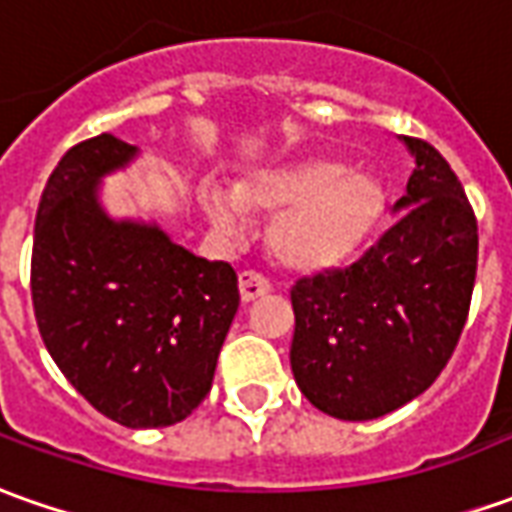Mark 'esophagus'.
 <instances>
[{
    "label": "esophagus",
    "instance_id": "1",
    "mask_svg": "<svg viewBox=\"0 0 512 512\" xmlns=\"http://www.w3.org/2000/svg\"><path fill=\"white\" fill-rule=\"evenodd\" d=\"M238 288H241V300L243 302H255L257 297H266L271 291V283L257 274V271H241L238 274Z\"/></svg>",
    "mask_w": 512,
    "mask_h": 512
}]
</instances>
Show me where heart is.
Masks as SVG:
<instances>
[{"instance_id":"b5f03b06","label":"heart","mask_w":512,"mask_h":512,"mask_svg":"<svg viewBox=\"0 0 512 512\" xmlns=\"http://www.w3.org/2000/svg\"><path fill=\"white\" fill-rule=\"evenodd\" d=\"M387 187L367 170L339 159L311 156L280 168L257 170L224 190L198 187V207L212 229L238 241L243 212L277 215L269 246L285 269L319 274L344 266L367 246L387 212Z\"/></svg>"}]
</instances>
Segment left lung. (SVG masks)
<instances>
[{
  "instance_id": "left-lung-1",
  "label": "left lung",
  "mask_w": 512,
  "mask_h": 512,
  "mask_svg": "<svg viewBox=\"0 0 512 512\" xmlns=\"http://www.w3.org/2000/svg\"><path fill=\"white\" fill-rule=\"evenodd\" d=\"M415 170L395 224L347 269L291 288V373L319 412L375 420L443 373L468 319L476 218L437 148L401 137Z\"/></svg>"
}]
</instances>
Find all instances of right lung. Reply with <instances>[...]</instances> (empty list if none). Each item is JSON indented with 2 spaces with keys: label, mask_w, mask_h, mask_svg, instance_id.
<instances>
[{
  "label": "right lung",
  "mask_w": 512,
  "mask_h": 512,
  "mask_svg": "<svg viewBox=\"0 0 512 512\" xmlns=\"http://www.w3.org/2000/svg\"><path fill=\"white\" fill-rule=\"evenodd\" d=\"M137 154L111 134L66 151L38 201L30 288L66 381L114 423L159 429L207 398L241 294L229 263L103 210L100 182Z\"/></svg>",
  "instance_id": "1"
}]
</instances>
